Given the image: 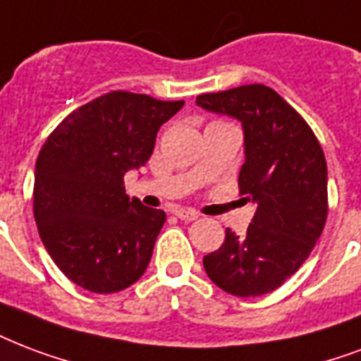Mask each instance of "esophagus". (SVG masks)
Returning a JSON list of instances; mask_svg holds the SVG:
<instances>
[{
    "label": "esophagus",
    "instance_id": "esophagus-1",
    "mask_svg": "<svg viewBox=\"0 0 361 361\" xmlns=\"http://www.w3.org/2000/svg\"><path fill=\"white\" fill-rule=\"evenodd\" d=\"M176 217H180L181 221H195L197 217H199V214L195 210H189V208H176L174 210Z\"/></svg>",
    "mask_w": 361,
    "mask_h": 361
}]
</instances>
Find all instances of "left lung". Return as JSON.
Masks as SVG:
<instances>
[{
    "instance_id": "8db88e82",
    "label": "left lung",
    "mask_w": 361,
    "mask_h": 361,
    "mask_svg": "<svg viewBox=\"0 0 361 361\" xmlns=\"http://www.w3.org/2000/svg\"><path fill=\"white\" fill-rule=\"evenodd\" d=\"M197 106L242 125L238 187L255 206L246 235L225 231L221 247L204 255V271L231 295H265L305 263L324 231L326 157L301 115L265 85L200 94Z\"/></svg>"
}]
</instances>
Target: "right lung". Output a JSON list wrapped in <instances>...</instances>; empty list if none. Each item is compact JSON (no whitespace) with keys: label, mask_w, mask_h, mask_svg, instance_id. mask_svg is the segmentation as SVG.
<instances>
[{"label":"right lung","mask_w":361,"mask_h":361,"mask_svg":"<svg viewBox=\"0 0 361 361\" xmlns=\"http://www.w3.org/2000/svg\"><path fill=\"white\" fill-rule=\"evenodd\" d=\"M183 107L115 90L85 104L47 137L35 162L34 217L43 246L73 284L115 293L142 279L166 214L125 195L157 132Z\"/></svg>","instance_id":"obj_1"}]
</instances>
